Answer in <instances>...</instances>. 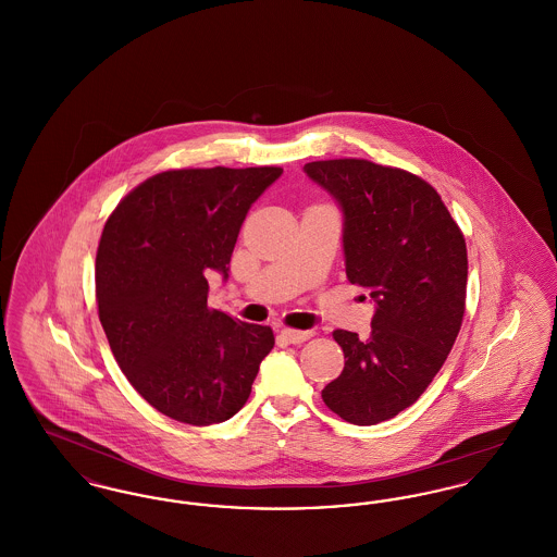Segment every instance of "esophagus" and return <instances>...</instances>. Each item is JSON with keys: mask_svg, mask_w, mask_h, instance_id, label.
Listing matches in <instances>:
<instances>
[{"mask_svg": "<svg viewBox=\"0 0 557 557\" xmlns=\"http://www.w3.org/2000/svg\"><path fill=\"white\" fill-rule=\"evenodd\" d=\"M282 336H284L290 345H302V343H307L309 338H313L315 332H313V330H290V327H286V330H282Z\"/></svg>", "mask_w": 557, "mask_h": 557, "instance_id": "esophagus-1", "label": "esophagus"}]
</instances>
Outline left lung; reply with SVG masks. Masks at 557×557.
I'll list each match as a JSON object with an SVG mask.
<instances>
[{"instance_id": "8db88e82", "label": "left lung", "mask_w": 557, "mask_h": 557, "mask_svg": "<svg viewBox=\"0 0 557 557\" xmlns=\"http://www.w3.org/2000/svg\"><path fill=\"white\" fill-rule=\"evenodd\" d=\"M305 173L338 200L346 277L375 302L368 341L334 332L345 370L321 398L345 422L380 424L422 397L455 345L466 239L438 191L409 171L336 159L307 162Z\"/></svg>"}]
</instances>
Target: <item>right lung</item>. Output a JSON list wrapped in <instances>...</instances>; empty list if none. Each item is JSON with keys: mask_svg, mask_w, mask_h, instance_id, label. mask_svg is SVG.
Instances as JSON below:
<instances>
[{"mask_svg": "<svg viewBox=\"0 0 557 557\" xmlns=\"http://www.w3.org/2000/svg\"><path fill=\"white\" fill-rule=\"evenodd\" d=\"M280 175V166L164 171L108 216L96 255L98 315L133 388L171 420L236 416L275 345L269 325L209 309L207 273L227 280L246 212Z\"/></svg>", "mask_w": 557, "mask_h": 557, "instance_id": "right-lung-1", "label": "right lung"}]
</instances>
